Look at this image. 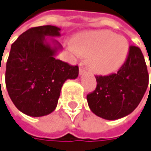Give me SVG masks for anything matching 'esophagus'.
<instances>
[{"label": "esophagus", "mask_w": 151, "mask_h": 151, "mask_svg": "<svg viewBox=\"0 0 151 151\" xmlns=\"http://www.w3.org/2000/svg\"><path fill=\"white\" fill-rule=\"evenodd\" d=\"M85 72H86V68H85V67H84L83 64H80V68H79V74L80 75L83 74Z\"/></svg>", "instance_id": "esophagus-1"}]
</instances>
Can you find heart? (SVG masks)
<instances>
[{
	"label": "heart",
	"instance_id": "heart-1",
	"mask_svg": "<svg viewBox=\"0 0 151 151\" xmlns=\"http://www.w3.org/2000/svg\"><path fill=\"white\" fill-rule=\"evenodd\" d=\"M73 47L80 55L90 56L89 66L99 74L116 71L125 62L129 50L127 40L109 30L83 34L74 40Z\"/></svg>",
	"mask_w": 151,
	"mask_h": 151
}]
</instances>
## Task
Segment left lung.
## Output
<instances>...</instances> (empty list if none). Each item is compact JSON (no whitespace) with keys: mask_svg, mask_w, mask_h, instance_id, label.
<instances>
[{"mask_svg":"<svg viewBox=\"0 0 151 151\" xmlns=\"http://www.w3.org/2000/svg\"><path fill=\"white\" fill-rule=\"evenodd\" d=\"M96 80L95 90L87 95L94 114L106 120H116L132 113L149 84L147 66L140 48L129 46L127 58L117 73L97 75Z\"/></svg>","mask_w":151,"mask_h":151,"instance_id":"1","label":"left lung"}]
</instances>
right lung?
<instances>
[{
	"label": "right lung",
	"instance_id": "obj_1",
	"mask_svg": "<svg viewBox=\"0 0 151 151\" xmlns=\"http://www.w3.org/2000/svg\"><path fill=\"white\" fill-rule=\"evenodd\" d=\"M59 30L53 25L33 27L11 45L5 77L7 92L17 109L30 116L51 113L63 83L78 75V65L56 59L58 48L45 44V36H59Z\"/></svg>",
	"mask_w": 151,
	"mask_h": 151
}]
</instances>
